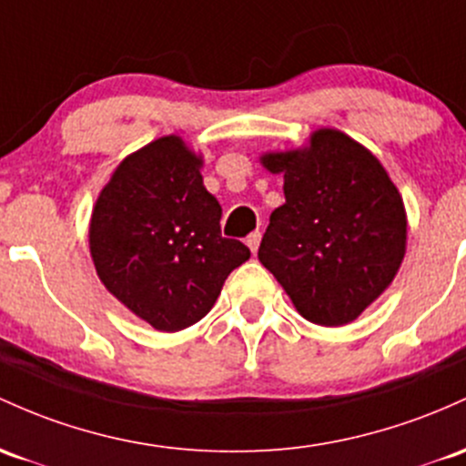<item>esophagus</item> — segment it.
Returning a JSON list of instances; mask_svg holds the SVG:
<instances>
[{
    "instance_id": "esophagus-1",
    "label": "esophagus",
    "mask_w": 466,
    "mask_h": 466,
    "mask_svg": "<svg viewBox=\"0 0 466 466\" xmlns=\"http://www.w3.org/2000/svg\"><path fill=\"white\" fill-rule=\"evenodd\" d=\"M248 248L252 249V254H257L258 252V245H260V232H254V234H249L248 237Z\"/></svg>"
}]
</instances>
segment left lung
Wrapping results in <instances>:
<instances>
[{
  "mask_svg": "<svg viewBox=\"0 0 466 466\" xmlns=\"http://www.w3.org/2000/svg\"><path fill=\"white\" fill-rule=\"evenodd\" d=\"M260 163L283 175L285 203L269 217L258 260L309 323H351L405 258L400 192L374 152L336 127H319L294 150L265 152Z\"/></svg>",
  "mask_w": 466,
  "mask_h": 466,
  "instance_id": "left-lung-1",
  "label": "left lung"
}]
</instances>
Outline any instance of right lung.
Here are the masks:
<instances>
[{
  "mask_svg": "<svg viewBox=\"0 0 466 466\" xmlns=\"http://www.w3.org/2000/svg\"><path fill=\"white\" fill-rule=\"evenodd\" d=\"M203 157L166 135L127 155L92 208L88 243L104 288L158 331H181L217 303L249 258L221 237V206L203 186Z\"/></svg>",
  "mask_w": 466,
  "mask_h": 466,
  "instance_id": "add662e5",
  "label": "right lung"
}]
</instances>
